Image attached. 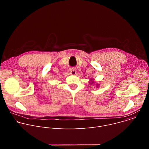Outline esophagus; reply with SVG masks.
Returning a JSON list of instances; mask_svg holds the SVG:
<instances>
[{
	"instance_id": "1",
	"label": "esophagus",
	"mask_w": 149,
	"mask_h": 149,
	"mask_svg": "<svg viewBox=\"0 0 149 149\" xmlns=\"http://www.w3.org/2000/svg\"><path fill=\"white\" fill-rule=\"evenodd\" d=\"M70 74L73 75H74L77 74V71L74 68H71L70 70Z\"/></svg>"
}]
</instances>
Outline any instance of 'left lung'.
<instances>
[{
    "label": "left lung",
    "instance_id": "left-lung-1",
    "mask_svg": "<svg viewBox=\"0 0 149 149\" xmlns=\"http://www.w3.org/2000/svg\"><path fill=\"white\" fill-rule=\"evenodd\" d=\"M89 82H90V85H91V84H94V79H90V81H89ZM99 86H100V84H97V83H96V84H95V87H97V88H98L99 87Z\"/></svg>",
    "mask_w": 149,
    "mask_h": 149
}]
</instances>
